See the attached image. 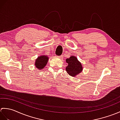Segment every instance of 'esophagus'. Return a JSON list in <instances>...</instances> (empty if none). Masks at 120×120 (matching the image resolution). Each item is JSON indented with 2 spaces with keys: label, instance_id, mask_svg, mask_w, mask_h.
I'll use <instances>...</instances> for the list:
<instances>
[{
  "label": "esophagus",
  "instance_id": "esophagus-1",
  "mask_svg": "<svg viewBox=\"0 0 120 120\" xmlns=\"http://www.w3.org/2000/svg\"><path fill=\"white\" fill-rule=\"evenodd\" d=\"M59 58H60V59H62L63 58V56H59Z\"/></svg>",
  "mask_w": 120,
  "mask_h": 120
}]
</instances>
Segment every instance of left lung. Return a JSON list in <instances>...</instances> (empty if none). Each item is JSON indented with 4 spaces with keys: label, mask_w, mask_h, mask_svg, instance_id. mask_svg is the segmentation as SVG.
<instances>
[{
    "label": "left lung",
    "mask_w": 120,
    "mask_h": 120,
    "mask_svg": "<svg viewBox=\"0 0 120 120\" xmlns=\"http://www.w3.org/2000/svg\"><path fill=\"white\" fill-rule=\"evenodd\" d=\"M66 62L68 63L67 67H66V71L69 75L75 77L82 72V65L75 56H71L69 58L66 59Z\"/></svg>",
    "instance_id": "8db88e82"
}]
</instances>
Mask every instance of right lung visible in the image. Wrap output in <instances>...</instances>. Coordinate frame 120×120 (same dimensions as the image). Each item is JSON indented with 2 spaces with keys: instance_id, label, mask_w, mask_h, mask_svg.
I'll return each mask as SVG.
<instances>
[{
  "instance_id": "obj_1",
  "label": "right lung",
  "mask_w": 120,
  "mask_h": 120,
  "mask_svg": "<svg viewBox=\"0 0 120 120\" xmlns=\"http://www.w3.org/2000/svg\"><path fill=\"white\" fill-rule=\"evenodd\" d=\"M49 60V57L47 56L42 55L39 56L35 61V66L38 70H42L44 69L47 63Z\"/></svg>"
}]
</instances>
